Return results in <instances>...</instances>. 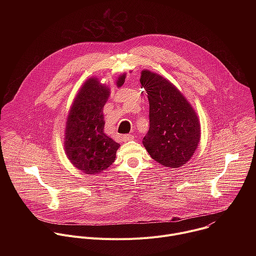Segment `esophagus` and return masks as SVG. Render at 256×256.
<instances>
[{
  "mask_svg": "<svg viewBox=\"0 0 256 256\" xmlns=\"http://www.w3.org/2000/svg\"><path fill=\"white\" fill-rule=\"evenodd\" d=\"M134 138V136L132 134H124V136H122V140H124V142H126V140H132Z\"/></svg>",
  "mask_w": 256,
  "mask_h": 256,
  "instance_id": "obj_1",
  "label": "esophagus"
}]
</instances>
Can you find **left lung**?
<instances>
[{"instance_id": "8db88e82", "label": "left lung", "mask_w": 256, "mask_h": 256, "mask_svg": "<svg viewBox=\"0 0 256 256\" xmlns=\"http://www.w3.org/2000/svg\"><path fill=\"white\" fill-rule=\"evenodd\" d=\"M140 82L150 104V128L142 144L158 163L178 168L192 158L200 142L194 109L173 84L155 72L142 70Z\"/></svg>"}]
</instances>
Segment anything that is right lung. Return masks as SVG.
<instances>
[{
    "mask_svg": "<svg viewBox=\"0 0 256 256\" xmlns=\"http://www.w3.org/2000/svg\"><path fill=\"white\" fill-rule=\"evenodd\" d=\"M126 76L118 78L122 86ZM109 89L91 78L79 91L70 112L64 136V150L68 160L86 174H98L110 166L120 144L104 134L103 106Z\"/></svg>",
    "mask_w": 256,
    "mask_h": 256,
    "instance_id": "1",
    "label": "right lung"
}]
</instances>
